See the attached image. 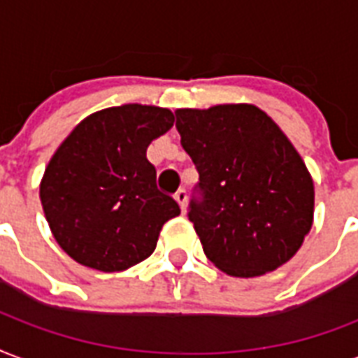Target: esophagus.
<instances>
[{
  "instance_id": "34e87169",
  "label": "esophagus",
  "mask_w": 358,
  "mask_h": 358,
  "mask_svg": "<svg viewBox=\"0 0 358 358\" xmlns=\"http://www.w3.org/2000/svg\"><path fill=\"white\" fill-rule=\"evenodd\" d=\"M174 199L178 201L180 208H182V213H184V210H186V203H187L186 189H178V192L174 193Z\"/></svg>"
}]
</instances>
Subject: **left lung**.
I'll return each instance as SVG.
<instances>
[{
    "instance_id": "left-lung-1",
    "label": "left lung",
    "mask_w": 358,
    "mask_h": 358,
    "mask_svg": "<svg viewBox=\"0 0 358 358\" xmlns=\"http://www.w3.org/2000/svg\"><path fill=\"white\" fill-rule=\"evenodd\" d=\"M176 129L199 172L187 218L206 258L233 277L287 264L311 229L315 189L285 132L252 104L176 110Z\"/></svg>"
}]
</instances>
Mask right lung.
<instances>
[{"label": "right lung", "instance_id": "obj_1", "mask_svg": "<svg viewBox=\"0 0 358 358\" xmlns=\"http://www.w3.org/2000/svg\"><path fill=\"white\" fill-rule=\"evenodd\" d=\"M172 125L166 108L115 106L85 117L58 145L39 197L52 237L78 264L113 273L152 256L180 206L157 189L145 150Z\"/></svg>", "mask_w": 358, "mask_h": 358}]
</instances>
